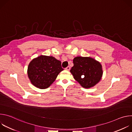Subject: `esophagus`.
Segmentation results:
<instances>
[{
  "instance_id": "obj_1",
  "label": "esophagus",
  "mask_w": 132,
  "mask_h": 132,
  "mask_svg": "<svg viewBox=\"0 0 132 132\" xmlns=\"http://www.w3.org/2000/svg\"><path fill=\"white\" fill-rule=\"evenodd\" d=\"M65 69L67 70H70V67H69V66H67V67L65 68Z\"/></svg>"
}]
</instances>
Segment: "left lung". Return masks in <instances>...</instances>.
Here are the masks:
<instances>
[{
    "label": "left lung",
    "instance_id": "8db88e82",
    "mask_svg": "<svg viewBox=\"0 0 132 132\" xmlns=\"http://www.w3.org/2000/svg\"><path fill=\"white\" fill-rule=\"evenodd\" d=\"M73 63L70 71L82 87H92L101 80L103 70L98 61L90 57L77 56L73 59Z\"/></svg>",
    "mask_w": 132,
    "mask_h": 132
}]
</instances>
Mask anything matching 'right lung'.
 <instances>
[{"mask_svg": "<svg viewBox=\"0 0 132 132\" xmlns=\"http://www.w3.org/2000/svg\"><path fill=\"white\" fill-rule=\"evenodd\" d=\"M63 70L61 61L53 56L41 55L29 63L28 75L33 85L44 89L49 87Z\"/></svg>", "mask_w": 132, "mask_h": 132, "instance_id": "right-lung-1", "label": "right lung"}]
</instances>
